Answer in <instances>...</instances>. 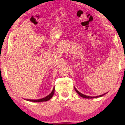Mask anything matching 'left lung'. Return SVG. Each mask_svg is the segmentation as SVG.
I'll return each instance as SVG.
<instances>
[{
  "label": "left lung",
  "mask_w": 125,
  "mask_h": 125,
  "mask_svg": "<svg viewBox=\"0 0 125 125\" xmlns=\"http://www.w3.org/2000/svg\"><path fill=\"white\" fill-rule=\"evenodd\" d=\"M74 88H75V91L77 92V94H78L79 95H80V96H81V97H83V98H89H89H98V97H102V96H103L104 95L106 94V93H105V94H102V95H98V96H96V97H90V96H87V95H85V94H81V93L79 92L78 91V90H77V89L75 88V87H74Z\"/></svg>",
  "instance_id": "left-lung-1"
}]
</instances>
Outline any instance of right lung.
I'll list each match as a JSON object with an SVG mask.
<instances>
[{"label": "right lung", "mask_w": 125, "mask_h": 125, "mask_svg": "<svg viewBox=\"0 0 125 125\" xmlns=\"http://www.w3.org/2000/svg\"><path fill=\"white\" fill-rule=\"evenodd\" d=\"M54 91H55V87H54V89H53L52 91V92L50 94L48 95L47 96H46V97H44L43 98H42V99H36V100H34V99H26V100L30 101V102H46V101H48L50 100L51 98L52 97L53 95H54Z\"/></svg>", "instance_id": "add662e5"}]
</instances>
